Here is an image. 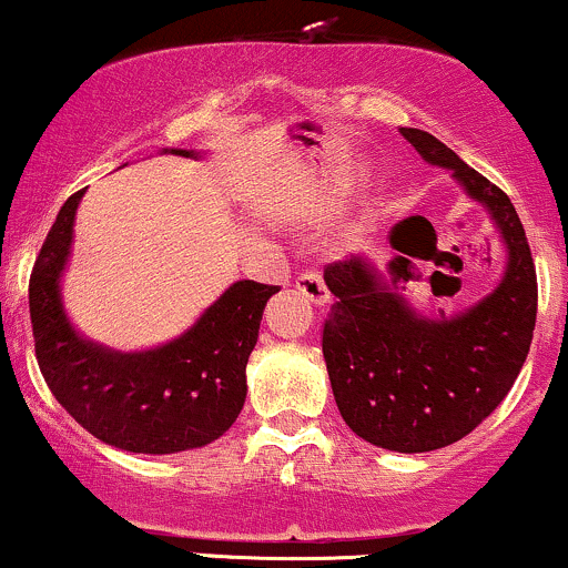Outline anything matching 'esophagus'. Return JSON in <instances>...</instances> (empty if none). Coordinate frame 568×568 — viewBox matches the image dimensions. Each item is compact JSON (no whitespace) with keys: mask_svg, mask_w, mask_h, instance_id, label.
I'll use <instances>...</instances> for the list:
<instances>
[{"mask_svg":"<svg viewBox=\"0 0 568 568\" xmlns=\"http://www.w3.org/2000/svg\"><path fill=\"white\" fill-rule=\"evenodd\" d=\"M296 288L302 291L312 304H321L323 306V304L331 302L328 285H325L321 270H315V266H306V270L298 272Z\"/></svg>","mask_w":568,"mask_h":568,"instance_id":"obj_1","label":"esophagus"}]
</instances>
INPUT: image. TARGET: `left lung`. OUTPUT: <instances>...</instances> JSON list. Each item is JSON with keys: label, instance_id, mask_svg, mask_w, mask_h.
Instances as JSON below:
<instances>
[{"label": "left lung", "instance_id": "1", "mask_svg": "<svg viewBox=\"0 0 568 568\" xmlns=\"http://www.w3.org/2000/svg\"><path fill=\"white\" fill-rule=\"evenodd\" d=\"M400 133L484 202L510 253L497 291L440 321L416 317L361 258L325 266L334 304L323 323V355L344 422L374 446L419 454L470 435L510 393L537 323V270L510 197L435 135Z\"/></svg>", "mask_w": 568, "mask_h": 568}]
</instances>
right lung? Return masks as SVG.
<instances>
[{"mask_svg":"<svg viewBox=\"0 0 568 568\" xmlns=\"http://www.w3.org/2000/svg\"><path fill=\"white\" fill-rule=\"evenodd\" d=\"M82 194L63 202L29 280L34 352L50 393L90 435L125 452L175 454L216 440L243 410L247 355L280 285L240 280L165 347L122 355L84 342L58 293Z\"/></svg>","mask_w":568,"mask_h":568,"instance_id":"right-lung-1","label":"right lung"}]
</instances>
